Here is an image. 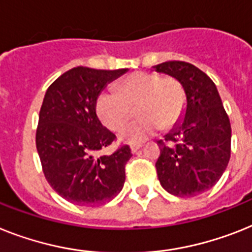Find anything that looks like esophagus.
Returning a JSON list of instances; mask_svg holds the SVG:
<instances>
[{
    "label": "esophagus",
    "mask_w": 252,
    "mask_h": 252,
    "mask_svg": "<svg viewBox=\"0 0 252 252\" xmlns=\"http://www.w3.org/2000/svg\"><path fill=\"white\" fill-rule=\"evenodd\" d=\"M141 147H143V144H140V143H138V144H131L130 145L131 152H132V153H135V152L139 151V149H140Z\"/></svg>",
    "instance_id": "34e87169"
}]
</instances>
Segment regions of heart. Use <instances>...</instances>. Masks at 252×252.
Returning a JSON list of instances; mask_svg holds the SVG:
<instances>
[{
	"label": "heart",
	"instance_id": "heart-1",
	"mask_svg": "<svg viewBox=\"0 0 252 252\" xmlns=\"http://www.w3.org/2000/svg\"><path fill=\"white\" fill-rule=\"evenodd\" d=\"M117 91H103L95 103L101 124L112 131H120L132 117L140 120L122 134L130 141H143L162 127H175L184 117L187 94L182 82L174 77L156 72H135L116 86Z\"/></svg>",
	"mask_w": 252,
	"mask_h": 252
}]
</instances>
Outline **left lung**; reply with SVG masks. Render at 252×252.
Instances as JSON below:
<instances>
[{
	"label": "left lung",
	"mask_w": 252,
	"mask_h": 252,
	"mask_svg": "<svg viewBox=\"0 0 252 252\" xmlns=\"http://www.w3.org/2000/svg\"><path fill=\"white\" fill-rule=\"evenodd\" d=\"M153 68L180 81L187 94L186 117L166 135L165 141H158V180L176 197L198 196L219 182L228 166L229 117L213 80L197 66L172 60Z\"/></svg>",
	"instance_id": "obj_1"
}]
</instances>
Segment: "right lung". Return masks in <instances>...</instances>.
<instances>
[{
  "label": "right lung",
  "instance_id": "obj_1",
  "mask_svg": "<svg viewBox=\"0 0 252 252\" xmlns=\"http://www.w3.org/2000/svg\"><path fill=\"white\" fill-rule=\"evenodd\" d=\"M127 69L76 66L47 89L39 111L36 147L47 183L60 197L80 206L108 202L121 192L128 145L99 156L116 135L99 121L95 103L104 87Z\"/></svg>",
  "mask_w": 252,
  "mask_h": 252
}]
</instances>
